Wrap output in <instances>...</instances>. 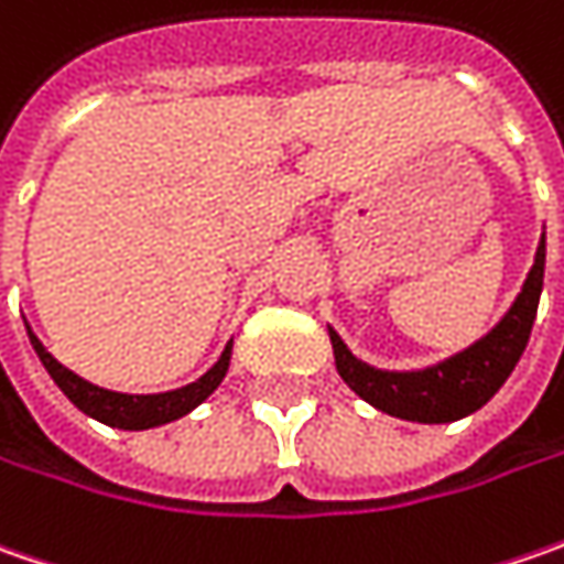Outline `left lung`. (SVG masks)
<instances>
[{"label":"left lung","instance_id":"left-lung-1","mask_svg":"<svg viewBox=\"0 0 564 564\" xmlns=\"http://www.w3.org/2000/svg\"><path fill=\"white\" fill-rule=\"evenodd\" d=\"M543 267H546V238L536 248V260L524 282V292L518 294L509 316L484 341L467 348L465 355L423 373H382L360 364L345 348V341L336 333H329L338 373L360 399L392 417L417 423H448L467 417L499 392V386L509 379L518 358L524 355L543 292Z\"/></svg>","mask_w":564,"mask_h":564}]
</instances>
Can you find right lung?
<instances>
[{
  "label": "right lung",
  "mask_w": 564,
  "mask_h": 564,
  "mask_svg": "<svg viewBox=\"0 0 564 564\" xmlns=\"http://www.w3.org/2000/svg\"><path fill=\"white\" fill-rule=\"evenodd\" d=\"M28 336H31L36 358L43 360V367L55 379V386L75 401L84 414L97 417L99 423H109V426H121V430H147V426H160V423H169L175 421V417H182V414H187L191 408H197L223 382L228 370V358H231V345H226V351H223V358L216 360V367L209 373H204L197 382L185 386V389L163 392V395H121V392L99 389L94 382H87V379L72 373L68 367H62L40 345V338L33 336L31 329H28Z\"/></svg>",
  "instance_id": "add662e5"
}]
</instances>
